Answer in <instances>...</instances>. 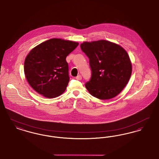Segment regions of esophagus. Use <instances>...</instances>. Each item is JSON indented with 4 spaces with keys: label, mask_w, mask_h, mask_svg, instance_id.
Instances as JSON below:
<instances>
[{
    "label": "esophagus",
    "mask_w": 159,
    "mask_h": 159,
    "mask_svg": "<svg viewBox=\"0 0 159 159\" xmlns=\"http://www.w3.org/2000/svg\"><path fill=\"white\" fill-rule=\"evenodd\" d=\"M77 80H82V76H80V75H78V76L76 77V78Z\"/></svg>",
    "instance_id": "esophagus-1"
}]
</instances>
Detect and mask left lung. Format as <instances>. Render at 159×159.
<instances>
[{
    "mask_svg": "<svg viewBox=\"0 0 159 159\" xmlns=\"http://www.w3.org/2000/svg\"><path fill=\"white\" fill-rule=\"evenodd\" d=\"M89 58L91 80L85 87L91 95L105 100L116 97L128 83L132 63L121 46L105 40L84 42L80 44Z\"/></svg>",
    "mask_w": 159,
    "mask_h": 159,
    "instance_id": "left-lung-1",
    "label": "left lung"
}]
</instances>
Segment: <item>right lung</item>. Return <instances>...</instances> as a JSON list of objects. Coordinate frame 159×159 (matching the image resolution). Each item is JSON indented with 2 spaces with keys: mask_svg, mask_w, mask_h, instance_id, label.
Returning a JSON list of instances; mask_svg holds the SVG:
<instances>
[{
  "mask_svg": "<svg viewBox=\"0 0 159 159\" xmlns=\"http://www.w3.org/2000/svg\"><path fill=\"white\" fill-rule=\"evenodd\" d=\"M78 42L51 39L33 48L24 61V74L31 87L48 98L66 91L70 77L66 57Z\"/></svg>",
  "mask_w": 159,
  "mask_h": 159,
  "instance_id": "1",
  "label": "right lung"
}]
</instances>
